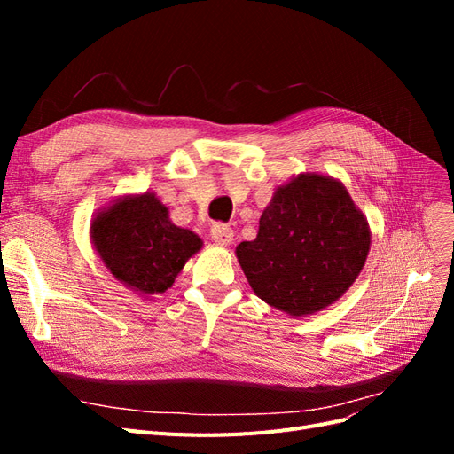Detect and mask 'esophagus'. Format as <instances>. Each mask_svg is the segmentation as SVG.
<instances>
[{"instance_id": "34e87169", "label": "esophagus", "mask_w": 454, "mask_h": 454, "mask_svg": "<svg viewBox=\"0 0 454 454\" xmlns=\"http://www.w3.org/2000/svg\"><path fill=\"white\" fill-rule=\"evenodd\" d=\"M212 235V240L219 246H229L232 242V237H235V232H232V229L225 223H215L210 231Z\"/></svg>"}]
</instances>
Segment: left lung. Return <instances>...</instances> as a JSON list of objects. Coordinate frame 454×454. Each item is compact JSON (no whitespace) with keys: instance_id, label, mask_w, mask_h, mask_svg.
<instances>
[{"instance_id":"left-lung-1","label":"left lung","mask_w":454,"mask_h":454,"mask_svg":"<svg viewBox=\"0 0 454 454\" xmlns=\"http://www.w3.org/2000/svg\"><path fill=\"white\" fill-rule=\"evenodd\" d=\"M369 248L367 217L342 182L303 172L274 189L257 237L240 242L235 254L254 294L299 318L345 295Z\"/></svg>"}]
</instances>
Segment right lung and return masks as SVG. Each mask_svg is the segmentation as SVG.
<instances>
[{
  "mask_svg": "<svg viewBox=\"0 0 454 454\" xmlns=\"http://www.w3.org/2000/svg\"><path fill=\"white\" fill-rule=\"evenodd\" d=\"M90 242L114 278L142 297L167 292L202 250V239L174 225L153 191L119 197L96 212Z\"/></svg>",
  "mask_w": 454,
  "mask_h": 454,
  "instance_id": "add662e5",
  "label": "right lung"
}]
</instances>
